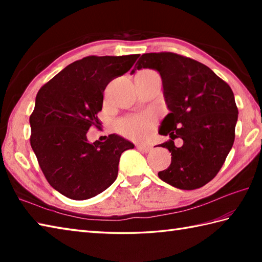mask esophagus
Here are the masks:
<instances>
[{"label":"esophagus","instance_id":"1","mask_svg":"<svg viewBox=\"0 0 262 262\" xmlns=\"http://www.w3.org/2000/svg\"><path fill=\"white\" fill-rule=\"evenodd\" d=\"M137 148L144 153H148L152 149V147L147 145V144H137Z\"/></svg>","mask_w":262,"mask_h":262}]
</instances>
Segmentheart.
I'll list each match as a JSON object with an SVG mask.
<instances>
[{
	"label": "heart",
	"mask_w": 262,
	"mask_h": 262,
	"mask_svg": "<svg viewBox=\"0 0 262 262\" xmlns=\"http://www.w3.org/2000/svg\"><path fill=\"white\" fill-rule=\"evenodd\" d=\"M117 128L120 133L128 137L134 138V140H143L151 133L153 128V119L147 114L136 115L120 120L117 125Z\"/></svg>",
	"instance_id": "1"
}]
</instances>
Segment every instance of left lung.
<instances>
[{"instance_id":"left-lung-1","label":"left lung","mask_w":262,"mask_h":262,"mask_svg":"<svg viewBox=\"0 0 262 262\" xmlns=\"http://www.w3.org/2000/svg\"><path fill=\"white\" fill-rule=\"evenodd\" d=\"M142 69L157 71L170 113L161 121L160 135L171 153V164L159 172L170 186L193 190L205 186L224 164L234 143L237 108L230 85L207 66L173 53L143 54L130 74ZM181 138L183 146L173 141Z\"/></svg>"}]
</instances>
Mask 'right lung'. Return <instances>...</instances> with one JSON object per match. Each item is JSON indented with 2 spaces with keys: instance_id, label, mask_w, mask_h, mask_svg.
I'll use <instances>...</instances> for the list:
<instances>
[{
  "instance_id": "add662e5",
  "label": "right lung",
  "mask_w": 262,
  "mask_h": 262,
  "mask_svg": "<svg viewBox=\"0 0 262 262\" xmlns=\"http://www.w3.org/2000/svg\"><path fill=\"white\" fill-rule=\"evenodd\" d=\"M138 56L84 57L38 91L30 144L49 185L65 197L84 200L104 191L118 176L121 153L134 148L119 135L90 143L86 134L92 125H101L98 113L105 86L127 73Z\"/></svg>"
}]
</instances>
